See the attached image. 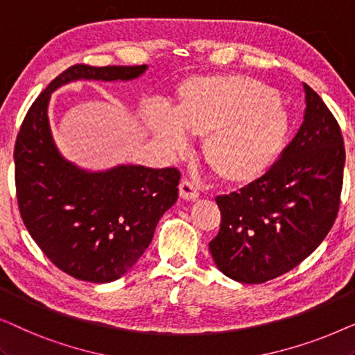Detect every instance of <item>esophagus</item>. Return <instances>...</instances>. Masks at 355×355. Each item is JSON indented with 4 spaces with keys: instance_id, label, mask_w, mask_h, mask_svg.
<instances>
[{
    "instance_id": "1",
    "label": "esophagus",
    "mask_w": 355,
    "mask_h": 355,
    "mask_svg": "<svg viewBox=\"0 0 355 355\" xmlns=\"http://www.w3.org/2000/svg\"><path fill=\"white\" fill-rule=\"evenodd\" d=\"M179 193H181V198H184V200H196L200 196L196 184L189 181V179H182L181 184H179Z\"/></svg>"
}]
</instances>
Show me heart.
Here are the masks:
<instances>
[{
  "instance_id": "obj_1",
  "label": "heart",
  "mask_w": 355,
  "mask_h": 355,
  "mask_svg": "<svg viewBox=\"0 0 355 355\" xmlns=\"http://www.w3.org/2000/svg\"><path fill=\"white\" fill-rule=\"evenodd\" d=\"M155 134L176 152L182 132L205 139L203 158L218 178L250 184L268 174L288 148L293 124L279 95L242 74L200 76L179 87L174 113L150 116Z\"/></svg>"
}]
</instances>
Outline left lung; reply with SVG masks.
<instances>
[{
  "label": "left lung",
  "instance_id": "left-lung-1",
  "mask_svg": "<svg viewBox=\"0 0 355 355\" xmlns=\"http://www.w3.org/2000/svg\"><path fill=\"white\" fill-rule=\"evenodd\" d=\"M304 123L268 174L239 192L216 197L220 231L210 244L231 279L261 284L295 268L334 225L346 150L336 118L304 84Z\"/></svg>",
  "mask_w": 355,
  "mask_h": 355
}]
</instances>
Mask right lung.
<instances>
[{
  "label": "right lung",
  "mask_w": 355,
  "mask_h": 355,
  "mask_svg": "<svg viewBox=\"0 0 355 355\" xmlns=\"http://www.w3.org/2000/svg\"><path fill=\"white\" fill-rule=\"evenodd\" d=\"M147 66L74 64L37 96L14 145V179L28 234L72 278L110 283L135 265L163 213L178 200V168L118 166L85 173L53 144L46 108L58 87L77 79L129 80Z\"/></svg>",
  "instance_id": "1"
}]
</instances>
